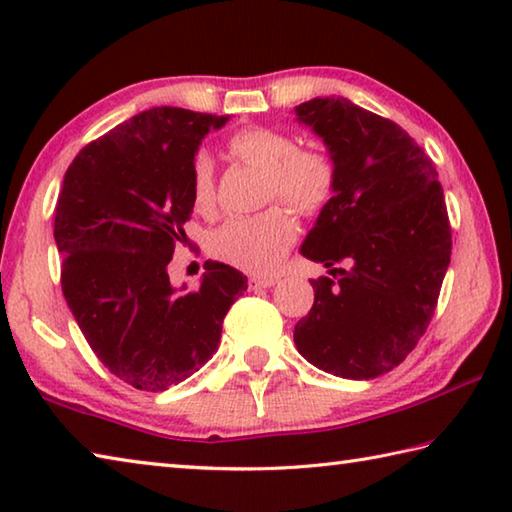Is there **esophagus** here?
<instances>
[{
  "mask_svg": "<svg viewBox=\"0 0 512 512\" xmlns=\"http://www.w3.org/2000/svg\"><path fill=\"white\" fill-rule=\"evenodd\" d=\"M277 282V277H248V289L250 291H257V289H268L273 287V284Z\"/></svg>",
  "mask_w": 512,
  "mask_h": 512,
  "instance_id": "1",
  "label": "esophagus"
}]
</instances>
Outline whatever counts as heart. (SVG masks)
<instances>
[{
  "mask_svg": "<svg viewBox=\"0 0 512 512\" xmlns=\"http://www.w3.org/2000/svg\"><path fill=\"white\" fill-rule=\"evenodd\" d=\"M230 153L237 160L266 173V201H282L298 214H316L336 189V167L327 153L298 149L291 135L273 128H244L230 137ZM189 189L198 210L214 203V162L205 151L196 153L189 171ZM296 239V221L284 207H271L246 219H230L210 237V253L241 271L266 275L282 262Z\"/></svg>",
  "mask_w": 512,
  "mask_h": 512,
  "instance_id": "b5f03b06",
  "label": "heart"
}]
</instances>
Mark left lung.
I'll return each instance as SVG.
<instances>
[{
    "mask_svg": "<svg viewBox=\"0 0 512 512\" xmlns=\"http://www.w3.org/2000/svg\"><path fill=\"white\" fill-rule=\"evenodd\" d=\"M336 167V189L300 253L329 268L293 329L298 352L343 379H375L409 357L436 311L452 228L436 167L413 137L343 97L300 103Z\"/></svg>",
    "mask_w": 512,
    "mask_h": 512,
    "instance_id": "left-lung-1",
    "label": "left lung"
}]
</instances>
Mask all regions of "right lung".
Listing matches in <instances>:
<instances>
[{"mask_svg":"<svg viewBox=\"0 0 512 512\" xmlns=\"http://www.w3.org/2000/svg\"><path fill=\"white\" fill-rule=\"evenodd\" d=\"M225 121L144 110L83 146L65 173L54 221L63 296L103 366L140 391H167L212 359L225 314L248 289L221 262H205L194 291L167 273L187 241L194 155Z\"/></svg>","mask_w":512,"mask_h":512,"instance_id":"obj_1","label":"right lung"}]
</instances>
